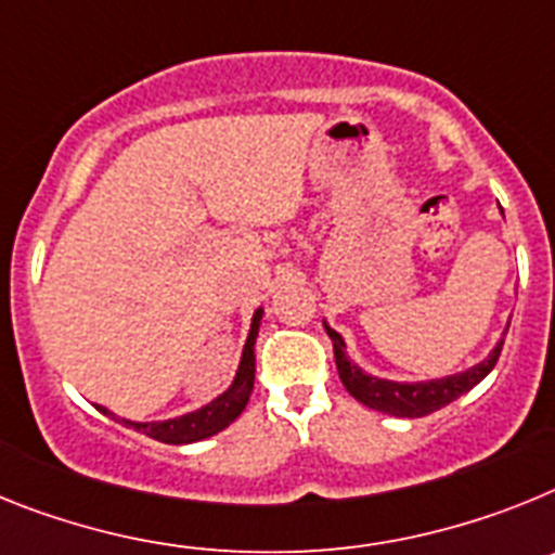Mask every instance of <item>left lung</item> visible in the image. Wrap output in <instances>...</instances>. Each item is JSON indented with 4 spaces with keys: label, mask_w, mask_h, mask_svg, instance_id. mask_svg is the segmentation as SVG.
<instances>
[{
    "label": "left lung",
    "mask_w": 555,
    "mask_h": 555,
    "mask_svg": "<svg viewBox=\"0 0 555 555\" xmlns=\"http://www.w3.org/2000/svg\"><path fill=\"white\" fill-rule=\"evenodd\" d=\"M324 330L332 340V349H335L337 374H340V383L346 385V391L358 399V402H363L365 408H371V411L388 413V416L399 418L427 416V413L455 402L461 393L472 391V388L494 369L500 351H503V337H500L498 346L489 351V358L475 363L472 369L457 371V374H450V377L422 379V383H397V379H383L374 377V374H365V371L360 369L358 363H351L349 354H346L344 335L332 330L326 321ZM505 332H508V326H505Z\"/></svg>",
    "instance_id": "left-lung-1"
}]
</instances>
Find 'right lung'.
Instances as JSON below:
<instances>
[{"label":"right lung","instance_id":"1","mask_svg":"<svg viewBox=\"0 0 555 555\" xmlns=\"http://www.w3.org/2000/svg\"><path fill=\"white\" fill-rule=\"evenodd\" d=\"M262 307L254 312L250 318V332L248 340L243 346V358H240V369L234 374V383L220 393L218 399H211L209 404L197 408V411L184 413V416L167 418V422H131V418H119L98 404V411L105 413V416H114L117 422H122L125 427H133V430L144 433V436L156 438V441H164V444H192V441H201V438H209L215 433L225 430L240 413L245 411L248 404L250 391H254V374H257V358H254V344H257L259 335V321H262Z\"/></svg>","mask_w":555,"mask_h":555}]
</instances>
